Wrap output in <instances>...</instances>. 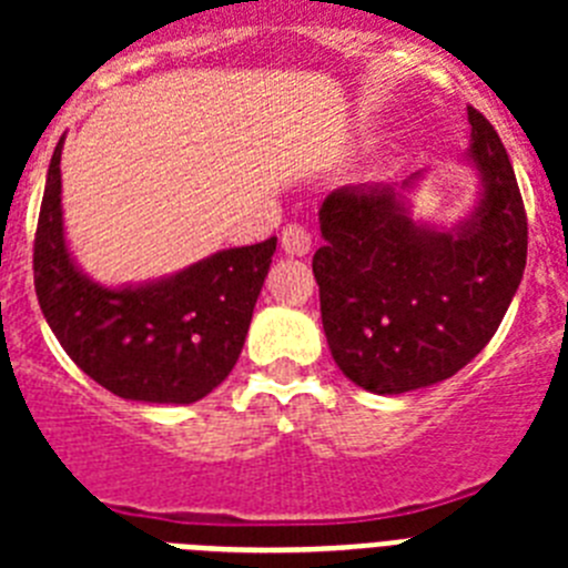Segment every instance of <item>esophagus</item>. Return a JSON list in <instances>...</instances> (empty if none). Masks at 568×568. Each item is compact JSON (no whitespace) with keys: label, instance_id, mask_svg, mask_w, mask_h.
<instances>
[{"label":"esophagus","instance_id":"obj_1","mask_svg":"<svg viewBox=\"0 0 568 568\" xmlns=\"http://www.w3.org/2000/svg\"><path fill=\"white\" fill-rule=\"evenodd\" d=\"M310 244H313V239H310V233L301 224H287L284 233H281V247L290 255H307Z\"/></svg>","mask_w":568,"mask_h":568}]
</instances>
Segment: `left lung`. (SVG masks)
<instances>
[{
    "label": "left lung",
    "mask_w": 568,
    "mask_h": 568,
    "mask_svg": "<svg viewBox=\"0 0 568 568\" xmlns=\"http://www.w3.org/2000/svg\"><path fill=\"white\" fill-rule=\"evenodd\" d=\"M466 113L484 190L455 230L413 222L386 184L333 190L318 210L324 247L313 273L329 353L369 393L453 378L489 344L524 278L529 227L518 179L486 115Z\"/></svg>",
    "instance_id": "left-lung-1"
}]
</instances>
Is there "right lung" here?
I'll return each mask as SVG.
<instances>
[{
	"mask_svg": "<svg viewBox=\"0 0 568 568\" xmlns=\"http://www.w3.org/2000/svg\"><path fill=\"white\" fill-rule=\"evenodd\" d=\"M62 142L50 159L33 241V284L44 321L73 364L119 398H204L239 361L273 264L275 235L222 250L168 278L102 287L77 267L64 244Z\"/></svg>",
	"mask_w": 568,
	"mask_h": 568,
	"instance_id": "obj_1",
	"label": "right lung"
}]
</instances>
